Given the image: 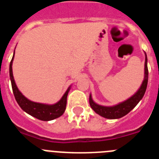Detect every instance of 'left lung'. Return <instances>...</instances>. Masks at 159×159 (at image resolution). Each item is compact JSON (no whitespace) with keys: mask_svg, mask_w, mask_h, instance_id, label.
Segmentation results:
<instances>
[{"mask_svg":"<svg viewBox=\"0 0 159 159\" xmlns=\"http://www.w3.org/2000/svg\"><path fill=\"white\" fill-rule=\"evenodd\" d=\"M145 72H144V80L142 83L141 87L138 90L137 92L134 95L130 97L128 99L122 102L117 105L112 107H105L95 103L90 95L89 102L90 106L94 110L95 113L106 119H115L123 117L128 114L130 111L139 103L140 100L143 99V95L145 94L148 82V68H147V57L145 53Z\"/></svg>","mask_w":159,"mask_h":159,"instance_id":"1","label":"left lung"}]
</instances>
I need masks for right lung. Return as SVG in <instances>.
<instances>
[{
	"label": "right lung",
	"instance_id": "1",
	"mask_svg": "<svg viewBox=\"0 0 159 159\" xmlns=\"http://www.w3.org/2000/svg\"><path fill=\"white\" fill-rule=\"evenodd\" d=\"M15 54V50H14ZM14 54L9 64V76H10L11 84H12V92H13L14 96L16 99V102L19 106L21 107L23 111L28 113L30 116L36 118V119L42 120V121H50L52 119L59 118L64 114L66 109L67 105V96L69 92L71 86L67 88L64 95L60 101L55 103V104H44V103H40V102H32L29 100L25 96L22 95V93L19 91L16 85V83L14 80L13 75H12V61L14 59Z\"/></svg>",
	"mask_w": 159,
	"mask_h": 159
}]
</instances>
